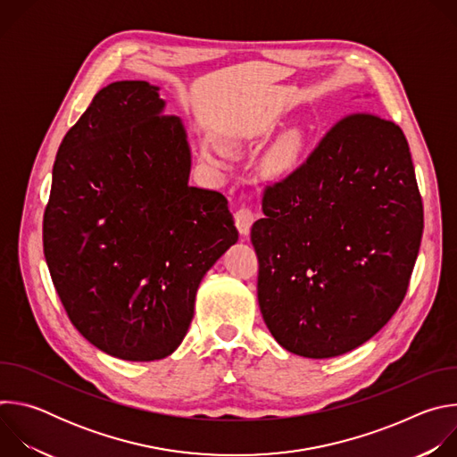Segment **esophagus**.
<instances>
[{"mask_svg":"<svg viewBox=\"0 0 457 457\" xmlns=\"http://www.w3.org/2000/svg\"><path fill=\"white\" fill-rule=\"evenodd\" d=\"M253 222H254V215H253V212L249 208H240L235 213V224H237V228H238V231H240V235L244 238H247Z\"/></svg>","mask_w":457,"mask_h":457,"instance_id":"1","label":"esophagus"}]
</instances>
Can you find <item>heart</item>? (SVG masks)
Returning a JSON list of instances; mask_svg holds the SVG:
<instances>
[{
	"label": "heart",
	"mask_w": 457,
	"mask_h": 457,
	"mask_svg": "<svg viewBox=\"0 0 457 457\" xmlns=\"http://www.w3.org/2000/svg\"><path fill=\"white\" fill-rule=\"evenodd\" d=\"M300 152H302V137L298 134L287 136L286 139H282L270 152V155L266 159L268 171L273 173V175H286V173H289L296 166ZM213 154H215L213 146L204 143L203 145V155L204 157H213Z\"/></svg>",
	"instance_id": "heart-1"
}]
</instances>
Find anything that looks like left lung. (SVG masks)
Segmentation results:
<instances>
[{
    "instance_id": "obj_1",
    "label": "left lung",
    "mask_w": 457,
    "mask_h": 457,
    "mask_svg": "<svg viewBox=\"0 0 457 457\" xmlns=\"http://www.w3.org/2000/svg\"><path fill=\"white\" fill-rule=\"evenodd\" d=\"M251 228L258 305L273 338L303 358L345 354L393 318L423 235L402 128L370 113L335 124L262 199Z\"/></svg>"
}]
</instances>
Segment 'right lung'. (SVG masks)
<instances>
[{"mask_svg": "<svg viewBox=\"0 0 457 457\" xmlns=\"http://www.w3.org/2000/svg\"><path fill=\"white\" fill-rule=\"evenodd\" d=\"M159 87L117 81L64 136L43 217V251L74 328L128 361L170 356L195 296L238 240L222 193L189 186L182 120Z\"/></svg>", "mask_w": 457, "mask_h": 457, "instance_id": "obj_1", "label": "right lung"}]
</instances>
